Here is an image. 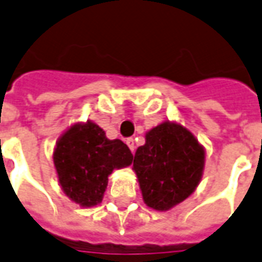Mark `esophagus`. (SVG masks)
<instances>
[{
	"label": "esophagus",
	"instance_id": "1",
	"mask_svg": "<svg viewBox=\"0 0 262 262\" xmlns=\"http://www.w3.org/2000/svg\"><path fill=\"white\" fill-rule=\"evenodd\" d=\"M125 143H127V146H128L131 151H134V150H135V142H134L133 138H128V139L125 141Z\"/></svg>",
	"mask_w": 262,
	"mask_h": 262
}]
</instances>
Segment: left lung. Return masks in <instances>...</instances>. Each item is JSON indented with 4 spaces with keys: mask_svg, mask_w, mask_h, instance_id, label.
<instances>
[{
    "mask_svg": "<svg viewBox=\"0 0 262 262\" xmlns=\"http://www.w3.org/2000/svg\"><path fill=\"white\" fill-rule=\"evenodd\" d=\"M145 145L134 156L145 204L154 210H169L190 196L202 179L205 149L183 125L164 121L147 131Z\"/></svg>",
    "mask_w": 262,
    "mask_h": 262,
    "instance_id": "1",
    "label": "left lung"
}]
</instances>
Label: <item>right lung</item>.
I'll return each mask as SVG.
<instances>
[{
  "mask_svg": "<svg viewBox=\"0 0 262 262\" xmlns=\"http://www.w3.org/2000/svg\"><path fill=\"white\" fill-rule=\"evenodd\" d=\"M133 153L120 139H108L93 121L71 125L58 138L53 161L62 191L82 208L102 201L113 169L131 165Z\"/></svg>",
  "mask_w": 262,
  "mask_h": 262,
  "instance_id": "right-lung-1",
  "label": "right lung"
}]
</instances>
